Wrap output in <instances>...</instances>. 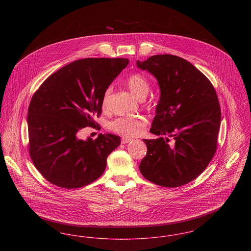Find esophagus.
Listing matches in <instances>:
<instances>
[{"instance_id": "34e87169", "label": "esophagus", "mask_w": 251, "mask_h": 251, "mask_svg": "<svg viewBox=\"0 0 251 251\" xmlns=\"http://www.w3.org/2000/svg\"><path fill=\"white\" fill-rule=\"evenodd\" d=\"M131 140H132V139L130 138V137H122V138H121V142H122V144L129 143Z\"/></svg>"}]
</instances>
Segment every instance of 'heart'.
<instances>
[{
	"mask_svg": "<svg viewBox=\"0 0 251 251\" xmlns=\"http://www.w3.org/2000/svg\"><path fill=\"white\" fill-rule=\"evenodd\" d=\"M126 84L131 92L139 100H142L148 95L151 84L149 80L141 73H132L126 79ZM112 91V86H108L102 97V106L106 107L108 98ZM148 120L142 116L135 117H119L112 120L108 124V128L116 133L124 136H135L140 134L145 130Z\"/></svg>",
	"mask_w": 251,
	"mask_h": 251,
	"instance_id": "heart-1",
	"label": "heart"
}]
</instances>
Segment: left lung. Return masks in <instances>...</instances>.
<instances>
[{
  "instance_id": "8db88e82",
  "label": "left lung",
  "mask_w": 251,
  "mask_h": 251,
  "mask_svg": "<svg viewBox=\"0 0 251 251\" xmlns=\"http://www.w3.org/2000/svg\"><path fill=\"white\" fill-rule=\"evenodd\" d=\"M136 65L153 74L161 90L150 130L160 137L143 139L148 151L140 172L160 186L184 185L202 173L217 149L221 109L215 87L190 62L176 55H153Z\"/></svg>"
}]
</instances>
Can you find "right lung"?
<instances>
[{
    "instance_id": "1",
    "label": "right lung",
    "mask_w": 251,
    "mask_h": 251,
    "mask_svg": "<svg viewBox=\"0 0 251 251\" xmlns=\"http://www.w3.org/2000/svg\"><path fill=\"white\" fill-rule=\"evenodd\" d=\"M126 58H84L60 69L42 83L28 108L29 154L50 183L80 188L100 178L108 155L120 145L114 134L79 139L84 127H95L105 89L127 67Z\"/></svg>"
}]
</instances>
